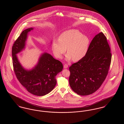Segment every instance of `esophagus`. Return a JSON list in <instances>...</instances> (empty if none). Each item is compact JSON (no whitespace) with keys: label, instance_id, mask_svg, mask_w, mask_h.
I'll return each instance as SVG.
<instances>
[{"label":"esophagus","instance_id":"esophagus-1","mask_svg":"<svg viewBox=\"0 0 124 124\" xmlns=\"http://www.w3.org/2000/svg\"><path fill=\"white\" fill-rule=\"evenodd\" d=\"M68 65H67V64H64V68L65 69V68H68Z\"/></svg>","mask_w":124,"mask_h":124}]
</instances>
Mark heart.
Segmentation results:
<instances>
[{
	"mask_svg": "<svg viewBox=\"0 0 124 124\" xmlns=\"http://www.w3.org/2000/svg\"><path fill=\"white\" fill-rule=\"evenodd\" d=\"M90 40L86 36L76 29L67 30L62 33L59 40L55 39L52 43V50L55 56L62 58L66 51L68 53L66 59L72 58L74 61H78L85 57L88 52Z\"/></svg>",
	"mask_w": 124,
	"mask_h": 124,
	"instance_id": "heart-1",
	"label": "heart"
}]
</instances>
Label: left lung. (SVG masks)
<instances>
[{
  "label": "left lung",
  "instance_id": "1",
  "mask_svg": "<svg viewBox=\"0 0 124 124\" xmlns=\"http://www.w3.org/2000/svg\"><path fill=\"white\" fill-rule=\"evenodd\" d=\"M112 53L103 32L95 36L82 59L69 67V84L78 94H91L100 88L108 74Z\"/></svg>",
  "mask_w": 124,
  "mask_h": 124
}]
</instances>
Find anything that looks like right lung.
Returning <instances> with one entry per match:
<instances>
[{
  "mask_svg": "<svg viewBox=\"0 0 124 124\" xmlns=\"http://www.w3.org/2000/svg\"><path fill=\"white\" fill-rule=\"evenodd\" d=\"M32 28L23 31L14 42L12 47L13 70L19 82L30 93L42 96L51 92L55 86L56 76L63 70L62 63L54 59L49 53H43L38 64L31 70L27 71L21 66L16 54L24 47L27 34Z\"/></svg>",
  "mask_w": 124,
  "mask_h": 124,
  "instance_id": "1",
  "label": "right lung"
}]
</instances>
